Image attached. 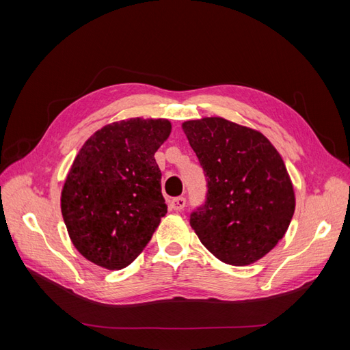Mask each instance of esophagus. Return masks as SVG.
<instances>
[{
	"label": "esophagus",
	"instance_id": "1",
	"mask_svg": "<svg viewBox=\"0 0 350 350\" xmlns=\"http://www.w3.org/2000/svg\"><path fill=\"white\" fill-rule=\"evenodd\" d=\"M185 203H187V200H185L184 197H176V198H172V200H171V207H172L175 211H181V210H184Z\"/></svg>",
	"mask_w": 350,
	"mask_h": 350
}]
</instances>
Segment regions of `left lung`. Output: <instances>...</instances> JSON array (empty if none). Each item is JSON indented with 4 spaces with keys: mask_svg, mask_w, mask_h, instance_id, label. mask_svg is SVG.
Wrapping results in <instances>:
<instances>
[{
    "mask_svg": "<svg viewBox=\"0 0 350 350\" xmlns=\"http://www.w3.org/2000/svg\"><path fill=\"white\" fill-rule=\"evenodd\" d=\"M207 176L206 203L189 225L216 258L248 266L284 237L295 211L288 169L266 135L220 116L183 122Z\"/></svg>",
    "mask_w": 350,
    "mask_h": 350,
    "instance_id": "obj_1",
    "label": "left lung"
}]
</instances>
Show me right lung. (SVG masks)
I'll return each instance as SVG.
<instances>
[{
	"instance_id": "obj_1",
	"label": "right lung",
	"mask_w": 350,
	"mask_h": 350,
	"mask_svg": "<svg viewBox=\"0 0 350 350\" xmlns=\"http://www.w3.org/2000/svg\"><path fill=\"white\" fill-rule=\"evenodd\" d=\"M172 131L165 118L102 126L71 165L61 191L70 239L84 258L108 270L131 264L167 213L154 153Z\"/></svg>"
}]
</instances>
